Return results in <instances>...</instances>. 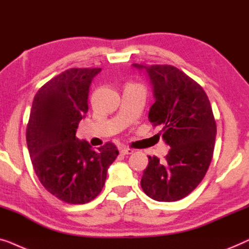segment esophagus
<instances>
[{
  "label": "esophagus",
  "mask_w": 249,
  "mask_h": 249,
  "mask_svg": "<svg viewBox=\"0 0 249 249\" xmlns=\"http://www.w3.org/2000/svg\"><path fill=\"white\" fill-rule=\"evenodd\" d=\"M133 152H134V150L129 149V148H122L121 149L122 155H132Z\"/></svg>",
  "instance_id": "esophagus-1"
}]
</instances>
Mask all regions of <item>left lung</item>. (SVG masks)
I'll list each match as a JSON object with an SVG mask.
<instances>
[{
    "label": "left lung",
    "instance_id": "obj_1",
    "mask_svg": "<svg viewBox=\"0 0 249 249\" xmlns=\"http://www.w3.org/2000/svg\"><path fill=\"white\" fill-rule=\"evenodd\" d=\"M148 74L156 98L149 111L158 135L170 146L166 159L149 156L141 187L155 201L175 202L192 193L204 178L214 150L216 125L205 91L171 65L133 64Z\"/></svg>",
    "mask_w": 249,
    "mask_h": 249
}]
</instances>
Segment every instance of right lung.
Listing matches in <instances>:
<instances>
[{"label":"right lung","mask_w":249,"mask_h":249,"mask_svg":"<svg viewBox=\"0 0 249 249\" xmlns=\"http://www.w3.org/2000/svg\"><path fill=\"white\" fill-rule=\"evenodd\" d=\"M101 69H70L54 76L34 98L27 145L40 183L69 204H85L103 190L107 170L117 158L115 144L93 150L75 136L88 111L91 81Z\"/></svg>","instance_id":"1"}]
</instances>
